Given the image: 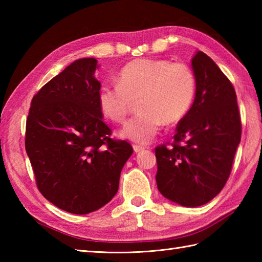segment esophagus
I'll return each mask as SVG.
<instances>
[{
	"label": "esophagus",
	"instance_id": "obj_1",
	"mask_svg": "<svg viewBox=\"0 0 262 262\" xmlns=\"http://www.w3.org/2000/svg\"><path fill=\"white\" fill-rule=\"evenodd\" d=\"M133 147H134V151L136 152V153H138V152H142V151H144V149H145V147L144 146H141V145H133Z\"/></svg>",
	"mask_w": 262,
	"mask_h": 262
}]
</instances>
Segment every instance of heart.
<instances>
[{"mask_svg": "<svg viewBox=\"0 0 262 262\" xmlns=\"http://www.w3.org/2000/svg\"><path fill=\"white\" fill-rule=\"evenodd\" d=\"M196 92V74L188 65L141 58L122 66L117 84L100 86L97 101L105 118L121 124L137 100L140 114L127 122L120 135L145 144L158 134L163 122L174 125L185 118Z\"/></svg>", "mask_w": 262, "mask_h": 262, "instance_id": "b5f03b06", "label": "heart"}]
</instances>
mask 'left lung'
<instances>
[{"label":"left lung","mask_w":262,"mask_h":262,"mask_svg":"<svg viewBox=\"0 0 262 262\" xmlns=\"http://www.w3.org/2000/svg\"><path fill=\"white\" fill-rule=\"evenodd\" d=\"M197 92L170 143L155 147L159 191L171 202L197 207L224 188L241 141V117L231 81L214 60L197 52L191 60Z\"/></svg>","instance_id":"left-lung-1"}]
</instances>
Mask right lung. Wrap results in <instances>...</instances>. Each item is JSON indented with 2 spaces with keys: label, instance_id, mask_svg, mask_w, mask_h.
Here are the masks:
<instances>
[{
  "label": "right lung",
  "instance_id": "right-lung-1",
  "mask_svg": "<svg viewBox=\"0 0 262 262\" xmlns=\"http://www.w3.org/2000/svg\"><path fill=\"white\" fill-rule=\"evenodd\" d=\"M96 58H81L46 83L31 100L26 151L39 191L56 207L83 215L118 191L128 142L111 138L102 121L94 77Z\"/></svg>",
  "mask_w": 262,
  "mask_h": 262
}]
</instances>
